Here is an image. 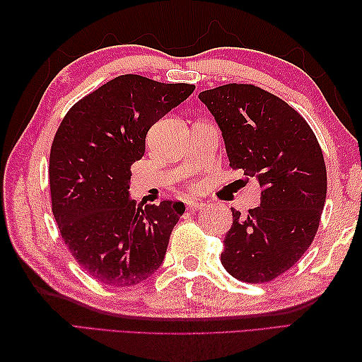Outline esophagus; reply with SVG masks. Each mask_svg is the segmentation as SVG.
Segmentation results:
<instances>
[{"mask_svg": "<svg viewBox=\"0 0 362 362\" xmlns=\"http://www.w3.org/2000/svg\"><path fill=\"white\" fill-rule=\"evenodd\" d=\"M187 209H188L189 211L204 210V209H205V204H204V202H199V201H189V202H187Z\"/></svg>", "mask_w": 362, "mask_h": 362, "instance_id": "1", "label": "esophagus"}]
</instances>
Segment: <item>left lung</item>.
<instances>
[{"mask_svg":"<svg viewBox=\"0 0 362 362\" xmlns=\"http://www.w3.org/2000/svg\"><path fill=\"white\" fill-rule=\"evenodd\" d=\"M199 99L218 122L230 168L261 187L259 206L247 214L232 209L221 263L241 281H272L317 233L327 197L324 153L302 115L263 88L227 83Z\"/></svg>","mask_w":362,"mask_h":362,"instance_id":"obj_1","label":"left lung"}]
</instances>
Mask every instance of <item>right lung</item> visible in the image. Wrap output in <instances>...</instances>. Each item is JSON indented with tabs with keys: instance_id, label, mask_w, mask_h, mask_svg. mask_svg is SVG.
I'll list each match as a JSON object with an SVG mask.
<instances>
[{
	"instance_id": "obj_1",
	"label": "right lung",
	"mask_w": 362,
	"mask_h": 362,
	"mask_svg": "<svg viewBox=\"0 0 362 362\" xmlns=\"http://www.w3.org/2000/svg\"><path fill=\"white\" fill-rule=\"evenodd\" d=\"M194 88L122 74L60 122L49 153L52 214L71 255L95 280L134 286L163 263L185 205L130 201V166L144 156L148 130Z\"/></svg>"
}]
</instances>
